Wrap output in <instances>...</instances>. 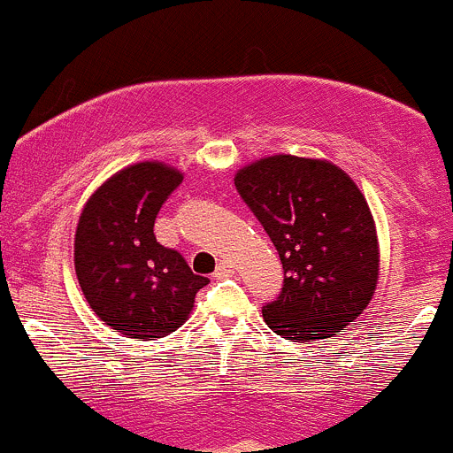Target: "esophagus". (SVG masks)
<instances>
[{
  "label": "esophagus",
  "instance_id": "obj_1",
  "mask_svg": "<svg viewBox=\"0 0 453 453\" xmlns=\"http://www.w3.org/2000/svg\"><path fill=\"white\" fill-rule=\"evenodd\" d=\"M232 274V267L227 265L226 261H221L217 265V270H214V279H227V276Z\"/></svg>",
  "mask_w": 453,
  "mask_h": 453
}]
</instances>
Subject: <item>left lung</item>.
<instances>
[{"mask_svg":"<svg viewBox=\"0 0 453 453\" xmlns=\"http://www.w3.org/2000/svg\"><path fill=\"white\" fill-rule=\"evenodd\" d=\"M234 186L283 263V288L263 305L267 327L310 343L352 323L379 279L374 219L357 183L327 161L276 155L239 170Z\"/></svg>","mask_w":453,"mask_h":453,"instance_id":"8db88e82","label":"left lung"}]
</instances>
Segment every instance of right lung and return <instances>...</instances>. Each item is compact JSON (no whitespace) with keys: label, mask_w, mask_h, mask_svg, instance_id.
<instances>
[{"label":"right lung","mask_w":453,"mask_h":453,"mask_svg":"<svg viewBox=\"0 0 453 453\" xmlns=\"http://www.w3.org/2000/svg\"><path fill=\"white\" fill-rule=\"evenodd\" d=\"M183 181L146 161L110 177L83 208L74 270L92 311L128 338L157 341L186 323L205 276L155 236L161 205Z\"/></svg>","instance_id":"right-lung-1"}]
</instances>
